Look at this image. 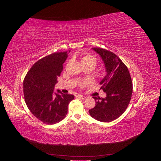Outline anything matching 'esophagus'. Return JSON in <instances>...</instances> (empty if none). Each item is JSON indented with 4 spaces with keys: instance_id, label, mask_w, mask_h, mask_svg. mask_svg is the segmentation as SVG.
I'll list each match as a JSON object with an SVG mask.
<instances>
[{
    "instance_id": "obj_1",
    "label": "esophagus",
    "mask_w": 161,
    "mask_h": 161,
    "mask_svg": "<svg viewBox=\"0 0 161 161\" xmlns=\"http://www.w3.org/2000/svg\"><path fill=\"white\" fill-rule=\"evenodd\" d=\"M76 97H79V98H80L82 99H85L86 98V97H85V95H77Z\"/></svg>"
}]
</instances>
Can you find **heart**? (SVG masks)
<instances>
[{
	"instance_id": "obj_1",
	"label": "heart",
	"mask_w": 161,
	"mask_h": 161,
	"mask_svg": "<svg viewBox=\"0 0 161 161\" xmlns=\"http://www.w3.org/2000/svg\"><path fill=\"white\" fill-rule=\"evenodd\" d=\"M81 62L82 65L83 64H92L94 66H95L96 63H97V59L96 58L93 56H91V55H85L82 56V59H81ZM90 82H85V85L87 84H89Z\"/></svg>"
}]
</instances>
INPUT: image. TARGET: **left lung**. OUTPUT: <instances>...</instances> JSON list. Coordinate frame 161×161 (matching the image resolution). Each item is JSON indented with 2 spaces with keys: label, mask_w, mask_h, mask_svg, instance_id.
<instances>
[{
  "label": "left lung",
  "mask_w": 161,
  "mask_h": 161,
  "mask_svg": "<svg viewBox=\"0 0 161 161\" xmlns=\"http://www.w3.org/2000/svg\"><path fill=\"white\" fill-rule=\"evenodd\" d=\"M103 60L106 75L100 82L105 98L92 97L96 105L90 115L102 122H109L124 114L132 94V82L127 66L113 52L100 47H92Z\"/></svg>",
  "instance_id": "1"
}]
</instances>
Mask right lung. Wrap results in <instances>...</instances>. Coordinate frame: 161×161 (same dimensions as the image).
<instances>
[{
  "instance_id": "obj_1",
  "label": "right lung",
  "mask_w": 161,
  "mask_h": 161,
  "mask_svg": "<svg viewBox=\"0 0 161 161\" xmlns=\"http://www.w3.org/2000/svg\"><path fill=\"white\" fill-rule=\"evenodd\" d=\"M70 51L55 52L42 58L28 71L23 80V93L28 109L43 123L54 124L66 117L75 96L54 92L57 79Z\"/></svg>"
}]
</instances>
